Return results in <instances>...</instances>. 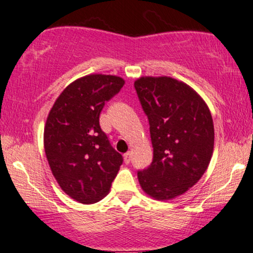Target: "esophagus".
<instances>
[{
    "mask_svg": "<svg viewBox=\"0 0 253 253\" xmlns=\"http://www.w3.org/2000/svg\"><path fill=\"white\" fill-rule=\"evenodd\" d=\"M130 161H131V152H126V154H124V162H126V164H129Z\"/></svg>",
    "mask_w": 253,
    "mask_h": 253,
    "instance_id": "34e87169",
    "label": "esophagus"
}]
</instances>
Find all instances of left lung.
Here are the masks:
<instances>
[{
    "label": "left lung",
    "mask_w": 253,
    "mask_h": 253,
    "mask_svg": "<svg viewBox=\"0 0 253 253\" xmlns=\"http://www.w3.org/2000/svg\"><path fill=\"white\" fill-rule=\"evenodd\" d=\"M135 89L150 126L154 158L137 171L139 184L156 199L174 198L195 185L213 151V122L195 90L171 77H141Z\"/></svg>",
    "instance_id": "1"
}]
</instances>
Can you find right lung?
<instances>
[{"mask_svg": "<svg viewBox=\"0 0 253 253\" xmlns=\"http://www.w3.org/2000/svg\"><path fill=\"white\" fill-rule=\"evenodd\" d=\"M124 81L111 75H89L63 90L49 112L44 150L52 174L75 201L93 204L108 195L123 157L99 126L105 103Z\"/></svg>", "mask_w": 253, "mask_h": 253, "instance_id": "obj_1", "label": "right lung"}]
</instances>
